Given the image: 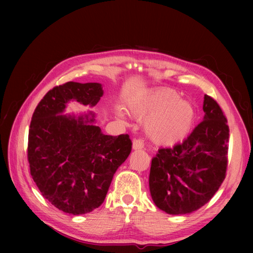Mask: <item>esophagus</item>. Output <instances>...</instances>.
Returning <instances> with one entry per match:
<instances>
[{"label": "esophagus", "mask_w": 253, "mask_h": 253, "mask_svg": "<svg viewBox=\"0 0 253 253\" xmlns=\"http://www.w3.org/2000/svg\"><path fill=\"white\" fill-rule=\"evenodd\" d=\"M144 144L141 139H134L133 140V150H141L143 149Z\"/></svg>", "instance_id": "esophagus-1"}]
</instances>
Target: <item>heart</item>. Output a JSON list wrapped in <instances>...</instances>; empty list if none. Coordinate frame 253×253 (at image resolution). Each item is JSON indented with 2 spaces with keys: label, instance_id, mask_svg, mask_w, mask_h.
<instances>
[{
  "label": "heart",
  "instance_id": "1",
  "mask_svg": "<svg viewBox=\"0 0 253 253\" xmlns=\"http://www.w3.org/2000/svg\"><path fill=\"white\" fill-rule=\"evenodd\" d=\"M133 116L145 120L149 138L157 145L174 147L185 140L195 121V110L170 88L150 90L128 101ZM120 115H122L120 113Z\"/></svg>",
  "mask_w": 253,
  "mask_h": 253
}]
</instances>
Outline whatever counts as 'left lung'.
I'll list each match as a JSON object with an SVG mask.
<instances>
[{
	"mask_svg": "<svg viewBox=\"0 0 253 253\" xmlns=\"http://www.w3.org/2000/svg\"><path fill=\"white\" fill-rule=\"evenodd\" d=\"M205 116L182 143L159 149L152 159L149 186L157 208L172 215L196 211L226 177L229 126L217 102L204 97Z\"/></svg>",
	"mask_w": 253,
	"mask_h": 253,
	"instance_id": "1",
	"label": "left lung"
}]
</instances>
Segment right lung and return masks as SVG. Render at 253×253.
<instances>
[{"label":"right lung","instance_id":"obj_1","mask_svg":"<svg viewBox=\"0 0 253 253\" xmlns=\"http://www.w3.org/2000/svg\"><path fill=\"white\" fill-rule=\"evenodd\" d=\"M100 83L67 82L50 89L36 108L28 133L30 174L46 200L65 213L91 212L104 202L115 172L132 150L127 134L104 135L96 115H63L70 101L95 106Z\"/></svg>","mask_w":253,"mask_h":253}]
</instances>
